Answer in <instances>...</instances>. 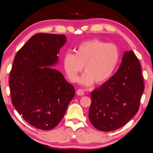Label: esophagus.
I'll return each mask as SVG.
<instances>
[{
    "label": "esophagus",
    "instance_id": "obj_1",
    "mask_svg": "<svg viewBox=\"0 0 153 153\" xmlns=\"http://www.w3.org/2000/svg\"><path fill=\"white\" fill-rule=\"evenodd\" d=\"M76 94L78 95V96H83V95L84 94V90H83L79 89V90H77Z\"/></svg>",
    "mask_w": 153,
    "mask_h": 153
}]
</instances>
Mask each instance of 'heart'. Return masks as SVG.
I'll return each instance as SVG.
<instances>
[{
  "label": "heart",
  "instance_id": "b5f03b06",
  "mask_svg": "<svg viewBox=\"0 0 153 153\" xmlns=\"http://www.w3.org/2000/svg\"><path fill=\"white\" fill-rule=\"evenodd\" d=\"M120 60V51L114 44L93 39L77 46L75 53H68L63 60V68L68 79L76 81L84 67L85 72L78 79L80 84L90 86L102 84L112 76Z\"/></svg>",
  "mask_w": 153,
  "mask_h": 153
}]
</instances>
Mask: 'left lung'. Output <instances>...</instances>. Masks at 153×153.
Instances as JSON below:
<instances>
[{
  "mask_svg": "<svg viewBox=\"0 0 153 153\" xmlns=\"http://www.w3.org/2000/svg\"><path fill=\"white\" fill-rule=\"evenodd\" d=\"M144 89L138 59L132 51H126L116 74L91 93L92 126L103 131L121 128L138 112Z\"/></svg>",
  "mask_w": 153,
  "mask_h": 153,
  "instance_id": "obj_1",
  "label": "left lung"
}]
</instances>
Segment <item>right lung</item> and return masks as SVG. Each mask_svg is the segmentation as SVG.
<instances>
[{
    "label": "right lung",
    "mask_w": 153,
    "mask_h": 153,
    "mask_svg": "<svg viewBox=\"0 0 153 153\" xmlns=\"http://www.w3.org/2000/svg\"><path fill=\"white\" fill-rule=\"evenodd\" d=\"M65 35L36 33L15 55L10 73L12 104L28 123L50 130L60 122L75 96L74 87L53 67Z\"/></svg>",
    "instance_id": "obj_1"
}]
</instances>
